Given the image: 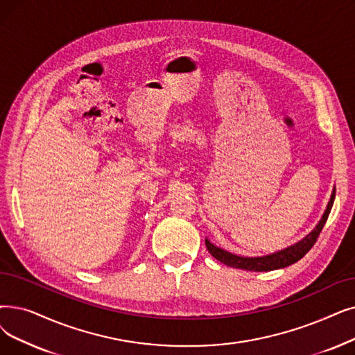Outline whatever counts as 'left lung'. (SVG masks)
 Here are the masks:
<instances>
[{
    "instance_id": "8db88e82",
    "label": "left lung",
    "mask_w": 355,
    "mask_h": 355,
    "mask_svg": "<svg viewBox=\"0 0 355 355\" xmlns=\"http://www.w3.org/2000/svg\"><path fill=\"white\" fill-rule=\"evenodd\" d=\"M334 198H335V189L332 191L328 207H327L325 213H323L319 223L316 225V227L304 239H302L296 245L288 246V248H286L283 251H279V252L271 254V255H266V257L245 258V257L230 254L225 250H220V248H218V246H214L213 243H210V241L206 239L207 251L211 254V257H214L216 259L220 261V263L226 264L227 267L246 270V271H271V270H277V268L288 267L291 264L297 263L299 259H302L307 252L311 251L312 246L316 243L323 226H325V223L328 220V216H329L332 205H334Z\"/></svg>"
}]
</instances>
